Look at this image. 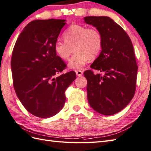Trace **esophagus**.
<instances>
[{"mask_svg": "<svg viewBox=\"0 0 151 151\" xmlns=\"http://www.w3.org/2000/svg\"><path fill=\"white\" fill-rule=\"evenodd\" d=\"M75 72H76V75H77L78 76H81L83 75V72L81 71V70H75Z\"/></svg>", "mask_w": 151, "mask_h": 151, "instance_id": "1", "label": "esophagus"}]
</instances>
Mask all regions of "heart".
Wrapping results in <instances>:
<instances>
[{
	"instance_id": "b5f03b06",
	"label": "heart",
	"mask_w": 151,
	"mask_h": 151,
	"mask_svg": "<svg viewBox=\"0 0 151 151\" xmlns=\"http://www.w3.org/2000/svg\"><path fill=\"white\" fill-rule=\"evenodd\" d=\"M65 42L57 41L54 50L60 58L69 60L75 49V54L68 64L70 69H81L89 60H93L101 52L102 37L96 28L73 24L63 34Z\"/></svg>"
}]
</instances>
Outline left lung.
Instances as JSON below:
<instances>
[{
    "mask_svg": "<svg viewBox=\"0 0 151 151\" xmlns=\"http://www.w3.org/2000/svg\"><path fill=\"white\" fill-rule=\"evenodd\" d=\"M84 20L102 37L101 52L91 67L103 75H95L91 70L84 73L88 102L101 114H117L129 104L136 91L137 66L132 41L110 17L89 16Z\"/></svg>",
    "mask_w": 151,
    "mask_h": 151,
    "instance_id": "left-lung-1",
    "label": "left lung"
}]
</instances>
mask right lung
Instances as JSON below:
<instances>
[{
    "label": "right lung",
    "instance_id": "add662e5",
    "mask_svg": "<svg viewBox=\"0 0 151 151\" xmlns=\"http://www.w3.org/2000/svg\"><path fill=\"white\" fill-rule=\"evenodd\" d=\"M65 24L63 19L31 21L13 50L11 68L15 93L26 110L38 117H52L62 110L66 89L76 77L75 71L56 76L66 67L54 50Z\"/></svg>",
    "mask_w": 151,
    "mask_h": 151
}]
</instances>
